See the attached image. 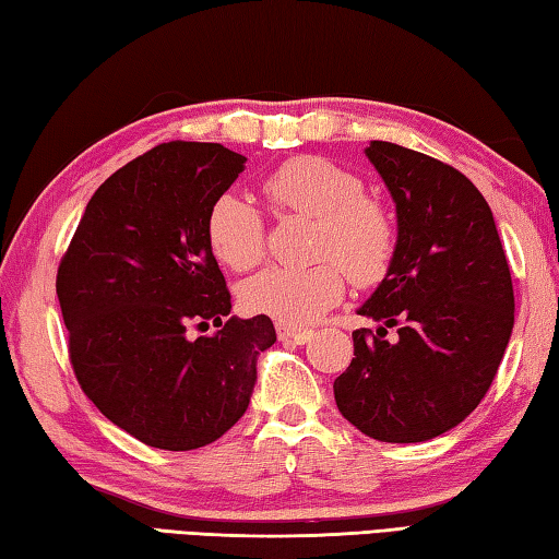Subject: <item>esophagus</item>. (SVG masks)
I'll use <instances>...</instances> for the list:
<instances>
[{
    "mask_svg": "<svg viewBox=\"0 0 559 559\" xmlns=\"http://www.w3.org/2000/svg\"><path fill=\"white\" fill-rule=\"evenodd\" d=\"M313 335V331L309 329H294V325H284V323H277V338L280 341H287V343H307Z\"/></svg>",
    "mask_w": 559,
    "mask_h": 559,
    "instance_id": "esophagus-1",
    "label": "esophagus"
}]
</instances>
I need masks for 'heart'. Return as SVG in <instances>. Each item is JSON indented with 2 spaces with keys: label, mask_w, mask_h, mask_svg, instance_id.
I'll return each mask as SVG.
<instances>
[{
  "label": "heart",
  "mask_w": 559,
  "mask_h": 559,
  "mask_svg": "<svg viewBox=\"0 0 559 559\" xmlns=\"http://www.w3.org/2000/svg\"><path fill=\"white\" fill-rule=\"evenodd\" d=\"M265 197L277 212L316 218L309 267H267L240 287L250 313L284 325H309L343 299L345 272L357 287L382 282L396 252L392 212L347 167L321 155H297L272 170ZM206 238L230 270H250L265 255V218L248 199L224 192L206 214Z\"/></svg>",
  "instance_id": "b5f03b06"
}]
</instances>
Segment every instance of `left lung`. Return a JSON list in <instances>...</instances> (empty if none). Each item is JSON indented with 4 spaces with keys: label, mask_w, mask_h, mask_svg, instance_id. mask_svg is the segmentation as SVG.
I'll list each match as a JSON object with an SVG mask.
<instances>
[{
    "label": "left lung",
    "mask_w": 559,
    "mask_h": 559,
    "mask_svg": "<svg viewBox=\"0 0 559 559\" xmlns=\"http://www.w3.org/2000/svg\"><path fill=\"white\" fill-rule=\"evenodd\" d=\"M365 155L396 204V252L357 313L335 404L365 436L424 443L462 424L497 377L513 331V284L491 209L455 167L372 141ZM397 325V338H383Z\"/></svg>",
    "instance_id": "left-lung-1"
}]
</instances>
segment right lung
I'll list each match as a JSON object with an SVG mask.
<instances>
[{"instance_id": "1", "label": "right lung", "mask_w": 559, "mask_h": 559, "mask_svg": "<svg viewBox=\"0 0 559 559\" xmlns=\"http://www.w3.org/2000/svg\"><path fill=\"white\" fill-rule=\"evenodd\" d=\"M221 143H160L90 199L56 292L82 392L111 424L160 450L214 443L246 414L267 316H230L206 214L243 173ZM214 320V336L186 338Z\"/></svg>"}]
</instances>
